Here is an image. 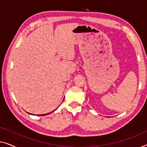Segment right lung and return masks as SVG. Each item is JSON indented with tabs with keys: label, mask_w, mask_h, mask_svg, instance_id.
Masks as SVG:
<instances>
[{
	"label": "right lung",
	"mask_w": 147,
	"mask_h": 147,
	"mask_svg": "<svg viewBox=\"0 0 147 147\" xmlns=\"http://www.w3.org/2000/svg\"><path fill=\"white\" fill-rule=\"evenodd\" d=\"M53 111H52V112H53ZM30 114H31V113H30ZM47 114H49V113H47ZM46 114H42V115H45Z\"/></svg>",
	"instance_id": "right-lung-1"
}]
</instances>
